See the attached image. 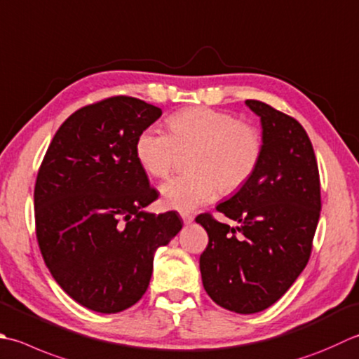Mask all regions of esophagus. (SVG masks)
<instances>
[{
  "label": "esophagus",
  "instance_id": "1",
  "mask_svg": "<svg viewBox=\"0 0 359 359\" xmlns=\"http://www.w3.org/2000/svg\"><path fill=\"white\" fill-rule=\"evenodd\" d=\"M182 219H184V222L187 224V226H189L194 221V216L193 215H188V213H182Z\"/></svg>",
  "mask_w": 359,
  "mask_h": 359
}]
</instances>
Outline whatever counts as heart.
Segmentation results:
<instances>
[{
	"label": "heart",
	"instance_id": "obj_1",
	"mask_svg": "<svg viewBox=\"0 0 359 359\" xmlns=\"http://www.w3.org/2000/svg\"><path fill=\"white\" fill-rule=\"evenodd\" d=\"M172 137L158 128H147L135 143L137 158L154 177H165L175 165L177 146L194 144L191 172L168 179L160 187L166 207L193 212L213 201L219 189L235 191L255 172L263 142L254 126L240 123L227 111L210 107L180 110L168 118Z\"/></svg>",
	"mask_w": 359,
	"mask_h": 359
}]
</instances>
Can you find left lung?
<instances>
[{"mask_svg": "<svg viewBox=\"0 0 359 359\" xmlns=\"http://www.w3.org/2000/svg\"><path fill=\"white\" fill-rule=\"evenodd\" d=\"M245 105L259 116L263 152L252 177L216 210L236 227L203 213L199 259L213 302L238 314L263 311L290 290L310 259L320 215V182L313 144L296 119L262 101Z\"/></svg>", "mask_w": 359, "mask_h": 359, "instance_id": "1", "label": "left lung"}]
</instances>
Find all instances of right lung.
Here are the masks:
<instances>
[{
	"label": "right lung",
	"mask_w": 359,
	"mask_h": 359,
	"mask_svg": "<svg viewBox=\"0 0 359 359\" xmlns=\"http://www.w3.org/2000/svg\"><path fill=\"white\" fill-rule=\"evenodd\" d=\"M161 109L114 96L67 118L41 161L34 189L40 252L69 297L96 313L128 310L151 282L154 255L179 233L177 212L157 199L135 154Z\"/></svg>",
	"instance_id": "add662e5"
}]
</instances>
